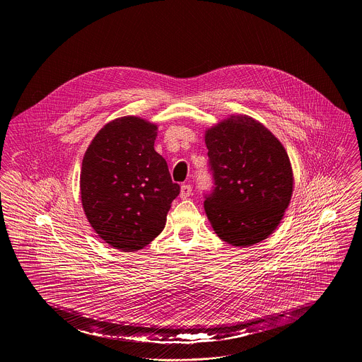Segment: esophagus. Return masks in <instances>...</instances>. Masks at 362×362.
I'll return each instance as SVG.
<instances>
[{
    "label": "esophagus",
    "mask_w": 362,
    "mask_h": 362,
    "mask_svg": "<svg viewBox=\"0 0 362 362\" xmlns=\"http://www.w3.org/2000/svg\"><path fill=\"white\" fill-rule=\"evenodd\" d=\"M191 192H192V187H191V185H188V184H185V185H182V187H181L180 197H181L182 199H187V198L191 195Z\"/></svg>",
    "instance_id": "esophagus-1"
}]
</instances>
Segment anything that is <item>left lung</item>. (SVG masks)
I'll return each instance as SVG.
<instances>
[{
	"label": "left lung",
	"mask_w": 362,
	"mask_h": 362,
	"mask_svg": "<svg viewBox=\"0 0 362 362\" xmlns=\"http://www.w3.org/2000/svg\"><path fill=\"white\" fill-rule=\"evenodd\" d=\"M214 187L205 211L214 233L251 247L279 226L293 195V168L280 141L257 119L231 115L205 132Z\"/></svg>",
	"instance_id": "1"
}]
</instances>
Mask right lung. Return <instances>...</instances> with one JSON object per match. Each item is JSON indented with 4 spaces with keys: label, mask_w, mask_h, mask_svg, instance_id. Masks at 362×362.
<instances>
[{
    "label": "right lung",
    "mask_w": 362,
    "mask_h": 362,
    "mask_svg": "<svg viewBox=\"0 0 362 362\" xmlns=\"http://www.w3.org/2000/svg\"><path fill=\"white\" fill-rule=\"evenodd\" d=\"M156 136V124L121 117L96 134L82 160L85 214L99 237L122 252L155 240L180 194L165 160L155 151Z\"/></svg>",
    "instance_id": "obj_1"
}]
</instances>
